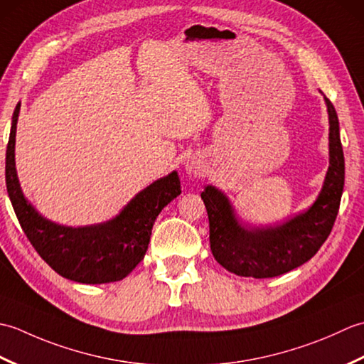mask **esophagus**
Wrapping results in <instances>:
<instances>
[{
	"label": "esophagus",
	"mask_w": 364,
	"mask_h": 364,
	"mask_svg": "<svg viewBox=\"0 0 364 364\" xmlns=\"http://www.w3.org/2000/svg\"><path fill=\"white\" fill-rule=\"evenodd\" d=\"M184 168H186V172L189 175H200L202 173V161H200V158L197 156H191L186 162H184Z\"/></svg>",
	"instance_id": "34e87169"
}]
</instances>
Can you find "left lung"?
I'll return each mask as SVG.
<instances>
[{
  "instance_id": "1",
  "label": "left lung",
  "mask_w": 364,
  "mask_h": 364,
  "mask_svg": "<svg viewBox=\"0 0 364 364\" xmlns=\"http://www.w3.org/2000/svg\"><path fill=\"white\" fill-rule=\"evenodd\" d=\"M330 122V167L314 205L274 228L247 230L235 218L228 198L206 186L202 200L210 219L215 261L239 277L272 278L311 259L335 225L344 189V153L335 106L326 97Z\"/></svg>"
}]
</instances>
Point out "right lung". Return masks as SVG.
I'll return each mask as SVG.
<instances>
[{
	"label": "right lung",
	"instance_id": "obj_1",
	"mask_svg": "<svg viewBox=\"0 0 364 364\" xmlns=\"http://www.w3.org/2000/svg\"><path fill=\"white\" fill-rule=\"evenodd\" d=\"M15 106L6 150V188L20 225L36 252L54 272L68 280L100 284L125 278L149 249L153 223L167 203L181 194L176 172L139 192L117 218L90 227H64L46 220L23 196L15 170Z\"/></svg>",
	"mask_w": 364,
	"mask_h": 364
}]
</instances>
